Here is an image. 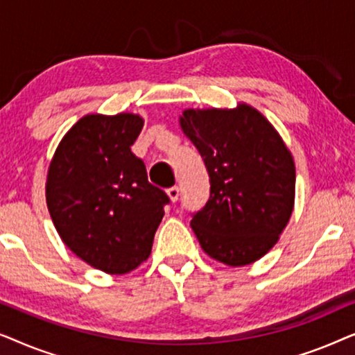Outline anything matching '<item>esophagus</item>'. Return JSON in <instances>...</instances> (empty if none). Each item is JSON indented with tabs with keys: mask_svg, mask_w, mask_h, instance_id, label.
<instances>
[{
	"mask_svg": "<svg viewBox=\"0 0 355 355\" xmlns=\"http://www.w3.org/2000/svg\"><path fill=\"white\" fill-rule=\"evenodd\" d=\"M166 196H168V198H169V200H171L173 203H174V202H178V198H179V189H178V187H171V189H168V191H166Z\"/></svg>",
	"mask_w": 355,
	"mask_h": 355,
	"instance_id": "obj_1",
	"label": "esophagus"
}]
</instances>
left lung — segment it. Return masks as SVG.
<instances>
[{
    "mask_svg": "<svg viewBox=\"0 0 355 355\" xmlns=\"http://www.w3.org/2000/svg\"><path fill=\"white\" fill-rule=\"evenodd\" d=\"M179 125L210 176V198L191 221L202 250L227 266L260 260L294 210L295 164L288 145L244 101L236 108H187Z\"/></svg>",
    "mask_w": 355,
    "mask_h": 355,
    "instance_id": "obj_1",
    "label": "left lung"
}]
</instances>
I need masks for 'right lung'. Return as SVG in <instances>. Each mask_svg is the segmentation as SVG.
<instances>
[{
	"label": "right lung",
	"mask_w": 355,
	"mask_h": 355,
	"mask_svg": "<svg viewBox=\"0 0 355 355\" xmlns=\"http://www.w3.org/2000/svg\"><path fill=\"white\" fill-rule=\"evenodd\" d=\"M142 128L140 114H85L48 166L46 205L61 241L108 275H125L148 259L169 202L130 152Z\"/></svg>",
	"instance_id": "1"
}]
</instances>
